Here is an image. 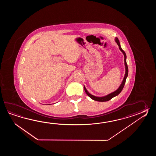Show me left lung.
I'll return each instance as SVG.
<instances>
[{
  "label": "left lung",
  "instance_id": "obj_1",
  "mask_svg": "<svg viewBox=\"0 0 156 156\" xmlns=\"http://www.w3.org/2000/svg\"><path fill=\"white\" fill-rule=\"evenodd\" d=\"M115 42H116L120 50L123 52V55L124 56V64H125V67H126V73H125V76L124 77V79H123V81L122 83H121V85H120L119 87L116 90V91H114L113 93H110L109 94L107 95L106 96H103V97H98V96H94L93 95H91V94H90L87 90H86V87L84 86V90L85 91V93H86V94L89 96L90 98L91 99L94 100H95L97 101H101V102H104V101H109L110 99H112L113 98L115 97V96H117L118 95H119L120 92L122 91L123 87L125 85V83H126V77L128 76V65H127V63H126V54L125 53V52L122 50V48H121L120 46V44L119 41L118 40V38L116 37L115 38Z\"/></svg>",
  "mask_w": 156,
  "mask_h": 156
}]
</instances>
